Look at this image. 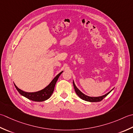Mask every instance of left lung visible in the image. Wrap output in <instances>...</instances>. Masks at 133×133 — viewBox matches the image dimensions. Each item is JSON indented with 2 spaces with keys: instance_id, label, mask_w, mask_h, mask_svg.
<instances>
[{
  "instance_id": "8db88e82",
  "label": "left lung",
  "mask_w": 133,
  "mask_h": 133,
  "mask_svg": "<svg viewBox=\"0 0 133 133\" xmlns=\"http://www.w3.org/2000/svg\"><path fill=\"white\" fill-rule=\"evenodd\" d=\"M73 84H74V88H75V90L76 93L77 95L79 96L81 99L84 100V101H87V102H101V101H102L103 99L105 96H107L108 94H109L111 92L113 89H112L111 91H110L109 92H108L107 94L101 96H99V97H90V96H87L85 95V94H84L83 93H82V92H81L79 89H78L77 87L76 86L75 84L74 83V82H73Z\"/></svg>"
}]
</instances>
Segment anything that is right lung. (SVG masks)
<instances>
[{
	"mask_svg": "<svg viewBox=\"0 0 133 133\" xmlns=\"http://www.w3.org/2000/svg\"><path fill=\"white\" fill-rule=\"evenodd\" d=\"M63 72V71L61 72L59 74H58L56 76L53 78V80L51 81L50 83L49 84L47 87L42 89V90L35 92H27L22 90H21L19 88H18L17 86L15 85L16 89L19 92L21 95L25 96L26 98L29 99V100H31L32 101L35 102H43L45 101L46 100L48 99L52 95L54 89H55V87L56 85V83L57 81L58 78L59 76Z\"/></svg>",
	"mask_w": 133,
	"mask_h": 133,
	"instance_id": "add662e5",
	"label": "right lung"
}]
</instances>
